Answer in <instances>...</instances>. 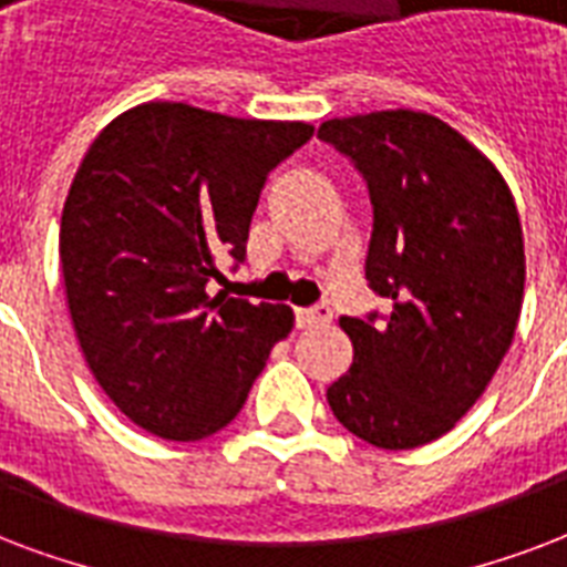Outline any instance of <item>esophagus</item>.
I'll return each instance as SVG.
<instances>
[{
    "mask_svg": "<svg viewBox=\"0 0 567 567\" xmlns=\"http://www.w3.org/2000/svg\"><path fill=\"white\" fill-rule=\"evenodd\" d=\"M331 322V307L328 305H316V307H301L296 310V324L298 328H319V324Z\"/></svg>",
    "mask_w": 567,
    "mask_h": 567,
    "instance_id": "34e87169",
    "label": "esophagus"
}]
</instances>
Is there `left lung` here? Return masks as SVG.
<instances>
[{"instance_id":"obj_1","label":"left lung","mask_w":567,"mask_h":567,"mask_svg":"<svg viewBox=\"0 0 567 567\" xmlns=\"http://www.w3.org/2000/svg\"><path fill=\"white\" fill-rule=\"evenodd\" d=\"M319 138L370 188L367 280L390 313L343 316L354 346L333 416L379 450L437 441L485 393L524 305V230L494 162L441 117H333Z\"/></svg>"}]
</instances>
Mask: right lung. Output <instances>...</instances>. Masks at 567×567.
I'll return each mask as SVG.
<instances>
[{"mask_svg":"<svg viewBox=\"0 0 567 567\" xmlns=\"http://www.w3.org/2000/svg\"><path fill=\"white\" fill-rule=\"evenodd\" d=\"M301 121L144 103L87 147L61 213V271L87 370L135 425L204 441L243 411L287 305L209 296L218 254L245 260L271 168L310 142Z\"/></svg>","mask_w":567,"mask_h":567,"instance_id":"obj_1","label":"right lung"}]
</instances>
